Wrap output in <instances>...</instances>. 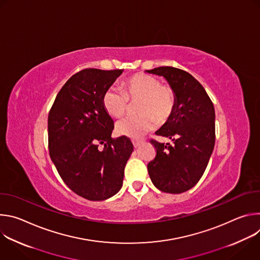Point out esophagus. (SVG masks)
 <instances>
[{"mask_svg": "<svg viewBox=\"0 0 260 260\" xmlns=\"http://www.w3.org/2000/svg\"><path fill=\"white\" fill-rule=\"evenodd\" d=\"M133 145H134L135 148H138L141 145V142L140 141H133Z\"/></svg>", "mask_w": 260, "mask_h": 260, "instance_id": "esophagus-1", "label": "esophagus"}]
</instances>
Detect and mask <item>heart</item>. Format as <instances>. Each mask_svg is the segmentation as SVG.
<instances>
[{
    "mask_svg": "<svg viewBox=\"0 0 260 260\" xmlns=\"http://www.w3.org/2000/svg\"><path fill=\"white\" fill-rule=\"evenodd\" d=\"M136 105L138 115L125 117L116 123V133L131 139H140L152 131L156 121L166 122L176 107L174 89L148 74H135L127 78L122 90L109 87L103 95V106L112 117H121L129 109V102Z\"/></svg>",
    "mask_w": 260,
    "mask_h": 260,
    "instance_id": "obj_1",
    "label": "heart"
}]
</instances>
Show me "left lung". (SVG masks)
<instances>
[{"mask_svg":"<svg viewBox=\"0 0 260 260\" xmlns=\"http://www.w3.org/2000/svg\"><path fill=\"white\" fill-rule=\"evenodd\" d=\"M148 73L164 76L176 94L172 116L155 134L173 145L151 140L155 158L147 166L154 186L168 193H182L202 178L215 145V109L203 85L186 71L158 67Z\"/></svg>","mask_w":260,"mask_h":260,"instance_id":"left-lung-1","label":"left lung"}]
</instances>
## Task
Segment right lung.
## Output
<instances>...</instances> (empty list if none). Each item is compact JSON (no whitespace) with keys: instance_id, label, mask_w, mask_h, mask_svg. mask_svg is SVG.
Returning a JSON list of instances; mask_svg holds the SVG:
<instances>
[{"instance_id":"obj_1","label":"right lung","mask_w":260,"mask_h":260,"mask_svg":"<svg viewBox=\"0 0 260 260\" xmlns=\"http://www.w3.org/2000/svg\"><path fill=\"white\" fill-rule=\"evenodd\" d=\"M122 70L84 69L64 83L48 114L49 155L60 178L76 194L104 201L116 194L134 146L111 137L114 122L103 95Z\"/></svg>"}]
</instances>
